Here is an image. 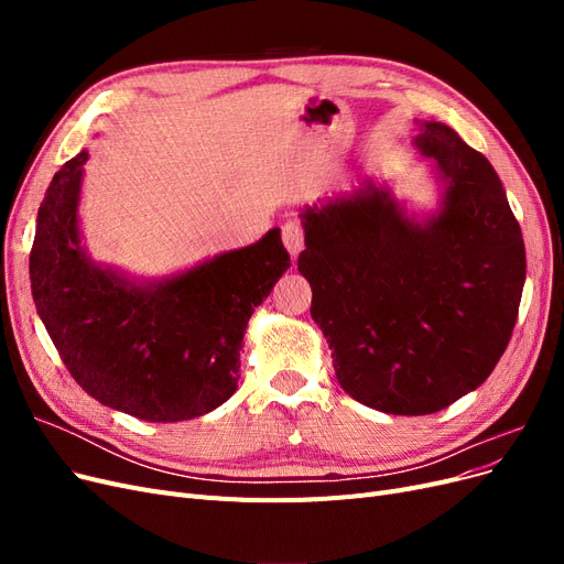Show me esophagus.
Here are the masks:
<instances>
[{"mask_svg": "<svg viewBox=\"0 0 564 564\" xmlns=\"http://www.w3.org/2000/svg\"><path fill=\"white\" fill-rule=\"evenodd\" d=\"M282 240L286 251L292 253V259H296L303 249V228L296 224V220H286L282 226Z\"/></svg>", "mask_w": 564, "mask_h": 564, "instance_id": "esophagus-1", "label": "esophagus"}]
</instances>
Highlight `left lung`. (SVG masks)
Returning <instances> with one entry per match:
<instances>
[{"mask_svg":"<svg viewBox=\"0 0 564 564\" xmlns=\"http://www.w3.org/2000/svg\"><path fill=\"white\" fill-rule=\"evenodd\" d=\"M412 148L435 176V209H409L388 181L365 176L299 214V272L336 381L400 416L440 412L487 381L527 272L520 226L482 152L419 119Z\"/></svg>","mask_w":564,"mask_h":564,"instance_id":"1","label":"left lung"}]
</instances>
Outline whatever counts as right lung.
I'll return each mask as SVG.
<instances>
[{
	"label": "right lung",
	"instance_id": "obj_1",
	"mask_svg": "<svg viewBox=\"0 0 564 564\" xmlns=\"http://www.w3.org/2000/svg\"><path fill=\"white\" fill-rule=\"evenodd\" d=\"M82 150L46 187L30 251L37 315L94 400L152 423L214 412L240 381L249 317L289 268L280 228L174 275L131 278L84 245Z\"/></svg>",
	"mask_w": 564,
	"mask_h": 564
}]
</instances>
